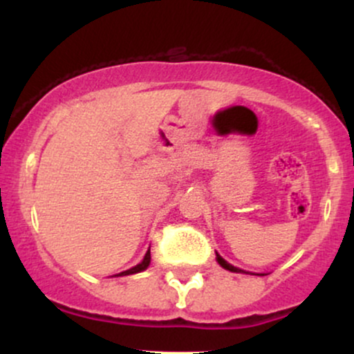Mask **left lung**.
Returning a JSON list of instances; mask_svg holds the SVG:
<instances>
[{
	"label": "left lung",
	"mask_w": 354,
	"mask_h": 354,
	"mask_svg": "<svg viewBox=\"0 0 354 354\" xmlns=\"http://www.w3.org/2000/svg\"><path fill=\"white\" fill-rule=\"evenodd\" d=\"M216 261H218L219 265H221L223 268H225V270H228V271H233V273H245V271H243V270H239V268L233 266V265H230L228 261H225V259H223L221 256H219L218 253H216Z\"/></svg>",
	"instance_id": "left-lung-1"
}]
</instances>
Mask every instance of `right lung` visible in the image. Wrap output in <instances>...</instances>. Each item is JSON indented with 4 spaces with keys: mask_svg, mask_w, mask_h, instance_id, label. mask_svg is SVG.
I'll list each match as a JSON object with an SVG mask.
<instances>
[{
    "mask_svg": "<svg viewBox=\"0 0 354 354\" xmlns=\"http://www.w3.org/2000/svg\"><path fill=\"white\" fill-rule=\"evenodd\" d=\"M149 261H151V253H149V250H148V251H146V254H145L143 261H141L140 265H136V266L129 268V270H126V271H123V273H120V274H115V276H128V274H135V273H140V271H145L146 268L149 266Z\"/></svg>",
    "mask_w": 354,
    "mask_h": 354,
    "instance_id": "1",
    "label": "right lung"
}]
</instances>
